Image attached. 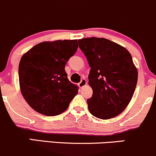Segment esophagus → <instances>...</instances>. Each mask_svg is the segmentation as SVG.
<instances>
[{"mask_svg": "<svg viewBox=\"0 0 156 156\" xmlns=\"http://www.w3.org/2000/svg\"><path fill=\"white\" fill-rule=\"evenodd\" d=\"M86 84H87L86 79H82L81 81V82H80V83H78V87H79L80 88H82V87H84Z\"/></svg>", "mask_w": 156, "mask_h": 156, "instance_id": "esophagus-1", "label": "esophagus"}]
</instances>
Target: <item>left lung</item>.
I'll list each match as a JSON object with an SVG mask.
<instances>
[{"mask_svg": "<svg viewBox=\"0 0 156 156\" xmlns=\"http://www.w3.org/2000/svg\"><path fill=\"white\" fill-rule=\"evenodd\" d=\"M78 44L91 67L88 79L93 94L87 99L89 111L101 119L115 117L129 104L138 81L130 53L103 37L80 39Z\"/></svg>", "mask_w": 156, "mask_h": 156, "instance_id": "obj_1", "label": "left lung"}]
</instances>
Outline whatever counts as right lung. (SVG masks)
Instances as JSON below:
<instances>
[{
    "label": "right lung",
    "instance_id": "1",
    "mask_svg": "<svg viewBox=\"0 0 156 156\" xmlns=\"http://www.w3.org/2000/svg\"><path fill=\"white\" fill-rule=\"evenodd\" d=\"M78 47L77 40L42 42L22 56L18 67L20 91L36 112L58 115L77 95L78 87L67 78L65 65Z\"/></svg>",
    "mask_w": 156,
    "mask_h": 156
}]
</instances>
